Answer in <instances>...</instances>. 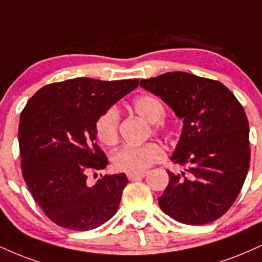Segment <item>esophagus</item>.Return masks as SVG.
I'll use <instances>...</instances> for the list:
<instances>
[{
  "label": "esophagus",
  "instance_id": "obj_1",
  "mask_svg": "<svg viewBox=\"0 0 262 262\" xmlns=\"http://www.w3.org/2000/svg\"><path fill=\"white\" fill-rule=\"evenodd\" d=\"M128 179L129 181H135V179H139V178H144L146 176V173H128Z\"/></svg>",
  "mask_w": 262,
  "mask_h": 262
}]
</instances>
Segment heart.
I'll use <instances>...</instances> for the list:
<instances>
[{"mask_svg": "<svg viewBox=\"0 0 262 262\" xmlns=\"http://www.w3.org/2000/svg\"><path fill=\"white\" fill-rule=\"evenodd\" d=\"M133 110L140 117L152 123L156 132L165 130V106L157 97L143 95L133 101ZM96 137L101 143L112 146L118 140V112L108 108L97 118L95 123ZM165 156L159 144L149 143L141 146H123L112 157V165L117 171L127 173H143L160 162Z\"/></svg>", "mask_w": 262, "mask_h": 262, "instance_id": "1", "label": "heart"}]
</instances>
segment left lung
<instances>
[{
  "label": "left lung",
  "mask_w": 262,
  "mask_h": 262,
  "mask_svg": "<svg viewBox=\"0 0 262 262\" xmlns=\"http://www.w3.org/2000/svg\"><path fill=\"white\" fill-rule=\"evenodd\" d=\"M140 85L183 119L172 161L185 172H168L160 207L185 225L216 221L237 199L250 165L244 108L222 83L185 72H168Z\"/></svg>",
  "instance_id": "8db88e82"
}]
</instances>
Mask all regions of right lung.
Returning <instances> with one entry per match:
<instances>
[{
	"instance_id": "right-lung-1",
	"label": "right lung",
	"mask_w": 262,
	"mask_h": 262,
	"mask_svg": "<svg viewBox=\"0 0 262 262\" xmlns=\"http://www.w3.org/2000/svg\"><path fill=\"white\" fill-rule=\"evenodd\" d=\"M138 85V79L75 78L45 85L25 105L18 129L21 172L56 225L89 231L117 212L127 176L106 174L95 185L86 181L88 173L108 163L97 145L95 123Z\"/></svg>"
}]
</instances>
